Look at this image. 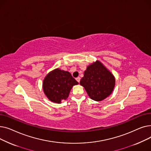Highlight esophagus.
<instances>
[{
  "instance_id": "obj_1",
  "label": "esophagus",
  "mask_w": 151,
  "mask_h": 151,
  "mask_svg": "<svg viewBox=\"0 0 151 151\" xmlns=\"http://www.w3.org/2000/svg\"><path fill=\"white\" fill-rule=\"evenodd\" d=\"M76 80L78 83H80V77H77V78H76Z\"/></svg>"
}]
</instances>
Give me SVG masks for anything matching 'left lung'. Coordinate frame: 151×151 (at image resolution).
I'll use <instances>...</instances> for the list:
<instances>
[{"instance_id": "left-lung-1", "label": "left lung", "mask_w": 151, "mask_h": 151, "mask_svg": "<svg viewBox=\"0 0 151 151\" xmlns=\"http://www.w3.org/2000/svg\"><path fill=\"white\" fill-rule=\"evenodd\" d=\"M80 84L91 99L99 101L112 93L115 86V78L100 61L97 60L87 67Z\"/></svg>"}]
</instances>
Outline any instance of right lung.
<instances>
[{"label":"right lung","mask_w":151,"mask_h":151,"mask_svg":"<svg viewBox=\"0 0 151 151\" xmlns=\"http://www.w3.org/2000/svg\"><path fill=\"white\" fill-rule=\"evenodd\" d=\"M78 83L68 71L55 69L47 74L43 82V92L50 101L60 104L66 100L70 92Z\"/></svg>","instance_id":"right-lung-1"}]
</instances>
